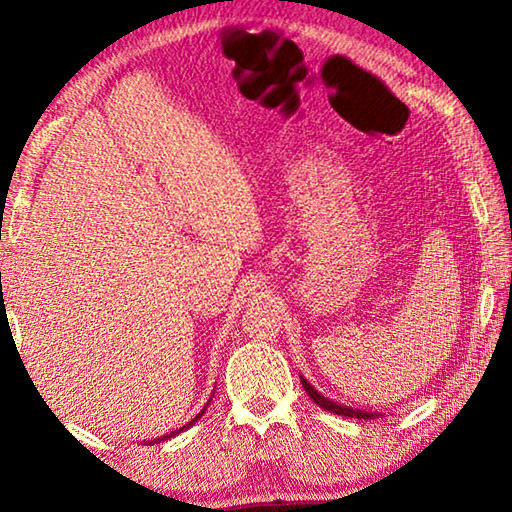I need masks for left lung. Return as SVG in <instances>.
<instances>
[{
	"instance_id": "left-lung-1",
	"label": "left lung",
	"mask_w": 512,
	"mask_h": 512,
	"mask_svg": "<svg viewBox=\"0 0 512 512\" xmlns=\"http://www.w3.org/2000/svg\"><path fill=\"white\" fill-rule=\"evenodd\" d=\"M300 381H302V386H305V391H307V395L311 397V400H314L320 406V409H325L329 413L343 415V418H357V420H372V418H379V415H381L377 411H361V409H352V406H343L339 402H332L323 393H318L316 388L311 386L309 381L302 377V375H300Z\"/></svg>"
}]
</instances>
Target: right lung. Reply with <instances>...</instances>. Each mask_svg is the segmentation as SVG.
<instances>
[{"label": "right lung", "instance_id": "right-lung-1", "mask_svg": "<svg viewBox=\"0 0 512 512\" xmlns=\"http://www.w3.org/2000/svg\"><path fill=\"white\" fill-rule=\"evenodd\" d=\"M210 400H212V397H210ZM210 400H207V404H210ZM207 404L203 406V409H201V411H198V413L194 415V418H192V420H189V422H185V424H183V427H178V429H173V431H169V433H164V436H160V438H155V440H151V443H153V445H155V443H162V440H167V438H173V436H178V433H180V431H185V429H189V427H192V424H196V420H198V418H201V415L205 413V409H207Z\"/></svg>", "mask_w": 512, "mask_h": 512}]
</instances>
